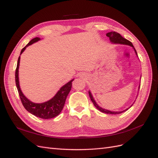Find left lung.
<instances>
[{
    "label": "left lung",
    "instance_id": "obj_1",
    "mask_svg": "<svg viewBox=\"0 0 158 158\" xmlns=\"http://www.w3.org/2000/svg\"><path fill=\"white\" fill-rule=\"evenodd\" d=\"M106 35H107V37H109V40H110V41H111V42L112 43V44L126 45H129V46L132 47V48L134 49V50H135V53H136V56H138L136 51V49H135V47H134V46H133L132 43H131L130 41H128V40L125 39V38H124V37H123L120 34H119L118 33L115 32V31H111V32L107 33V34H106ZM140 85H139V88H138V89H139V88H140ZM88 92H89V98H90L91 100H92V102L93 104L94 105V106H95V107H96V108L99 110V111H100L102 112V113H107V114H120V113H123V112H125V111H127V110H128L129 108H131V107H132V105H133V104L131 105V107H129L128 108L126 109L125 110H124V111H109V110H107V109H103L102 107L99 106L98 105V103H97L96 102H95V99H94V97H93V95H92V93H91L90 91H89Z\"/></svg>",
    "mask_w": 158,
    "mask_h": 158
}]
</instances>
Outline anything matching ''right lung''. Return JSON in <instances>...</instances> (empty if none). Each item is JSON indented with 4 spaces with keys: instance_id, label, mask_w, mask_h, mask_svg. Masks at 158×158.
<instances>
[{
    "instance_id": "obj_1",
    "label": "right lung",
    "mask_w": 158,
    "mask_h": 158,
    "mask_svg": "<svg viewBox=\"0 0 158 158\" xmlns=\"http://www.w3.org/2000/svg\"><path fill=\"white\" fill-rule=\"evenodd\" d=\"M41 39L40 37H35L31 40L28 44L22 49L20 55L25 51L26 47L32 45L35 42L40 41ZM20 56L18 57L17 67L16 69L15 73V80L16 85L18 91L19 95L21 99V102L23 104V106L27 110L28 112H30L33 115L37 117H40L44 119H49L51 118H54L56 116L59 115L60 113L63 110L66 99L67 98L70 91L72 88V82L74 79L71 80L70 82L64 84L63 86H62L60 89L57 92L55 96L51 99L50 100L44 103H36L31 102L23 94L22 90L20 87L19 84V77H18V69L20 66Z\"/></svg>"
}]
</instances>
